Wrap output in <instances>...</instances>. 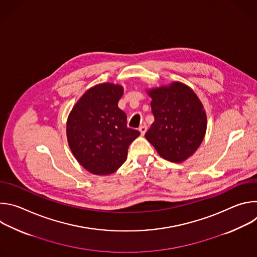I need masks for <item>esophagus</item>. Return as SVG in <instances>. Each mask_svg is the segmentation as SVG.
Segmentation results:
<instances>
[{"instance_id": "esophagus-1", "label": "esophagus", "mask_w": 257, "mask_h": 257, "mask_svg": "<svg viewBox=\"0 0 257 257\" xmlns=\"http://www.w3.org/2000/svg\"><path fill=\"white\" fill-rule=\"evenodd\" d=\"M146 130H148V127H146L145 125H142V126L139 127V131H140L141 135H144L145 132H146Z\"/></svg>"}]
</instances>
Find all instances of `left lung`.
<instances>
[{
	"mask_svg": "<svg viewBox=\"0 0 257 257\" xmlns=\"http://www.w3.org/2000/svg\"><path fill=\"white\" fill-rule=\"evenodd\" d=\"M155 122L145 133L159 155L181 163L192 156L206 131V115L194 91L180 82L149 91Z\"/></svg>",
	"mask_w": 257,
	"mask_h": 257,
	"instance_id": "left-lung-1",
	"label": "left lung"
}]
</instances>
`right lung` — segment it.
Segmentation results:
<instances>
[{
	"instance_id": "obj_1",
	"label": "right lung",
	"mask_w": 257,
	"mask_h": 257,
	"mask_svg": "<svg viewBox=\"0 0 257 257\" xmlns=\"http://www.w3.org/2000/svg\"><path fill=\"white\" fill-rule=\"evenodd\" d=\"M123 87L102 83L88 89L71 111L67 138L78 163L94 175H109L126 161L131 142L140 135L127 127L119 108Z\"/></svg>"
}]
</instances>
